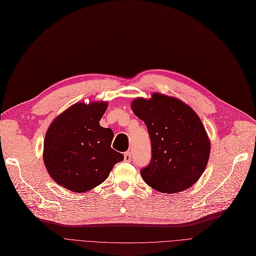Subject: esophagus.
<instances>
[{"label": "esophagus", "instance_id": "esophagus-1", "mask_svg": "<svg viewBox=\"0 0 256 256\" xmlns=\"http://www.w3.org/2000/svg\"><path fill=\"white\" fill-rule=\"evenodd\" d=\"M130 160H132V152H126L124 154V160H126V162H130Z\"/></svg>", "mask_w": 256, "mask_h": 256}]
</instances>
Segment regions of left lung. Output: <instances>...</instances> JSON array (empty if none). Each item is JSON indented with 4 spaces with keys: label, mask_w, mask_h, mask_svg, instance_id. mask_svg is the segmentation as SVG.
<instances>
[{
    "label": "left lung",
    "mask_w": 256,
    "mask_h": 256,
    "mask_svg": "<svg viewBox=\"0 0 256 256\" xmlns=\"http://www.w3.org/2000/svg\"><path fill=\"white\" fill-rule=\"evenodd\" d=\"M130 106L144 121L152 141L150 163L141 169L144 182L162 193L189 189L206 170L210 152L198 115L182 100L160 93L134 100Z\"/></svg>",
    "instance_id": "left-lung-1"
}]
</instances>
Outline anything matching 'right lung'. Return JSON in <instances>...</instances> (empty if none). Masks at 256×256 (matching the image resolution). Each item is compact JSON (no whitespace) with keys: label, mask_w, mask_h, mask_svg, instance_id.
<instances>
[{"label":"right lung","mask_w":256,"mask_h":256,"mask_svg":"<svg viewBox=\"0 0 256 256\" xmlns=\"http://www.w3.org/2000/svg\"><path fill=\"white\" fill-rule=\"evenodd\" d=\"M106 108V102L74 104L54 119L46 134V168L54 180L72 192L98 186L124 160L111 147L113 130L100 126Z\"/></svg>","instance_id":"add662e5"}]
</instances>
